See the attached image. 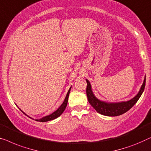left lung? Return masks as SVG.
Listing matches in <instances>:
<instances>
[{"label":"left lung","mask_w":151,"mask_h":151,"mask_svg":"<svg viewBox=\"0 0 151 151\" xmlns=\"http://www.w3.org/2000/svg\"><path fill=\"white\" fill-rule=\"evenodd\" d=\"M86 81L87 96H88L89 103L94 108L95 110L98 113L104 116H117L126 113L137 103V101H138L139 97L143 93L144 88H145L146 77L144 78L143 84L140 88L138 94L128 101L120 102V103H107V102L100 101L93 94L90 81L88 79H86Z\"/></svg>","instance_id":"1"}]
</instances>
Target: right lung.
<instances>
[{"mask_svg": "<svg viewBox=\"0 0 151 151\" xmlns=\"http://www.w3.org/2000/svg\"><path fill=\"white\" fill-rule=\"evenodd\" d=\"M70 90H71V87H70V88L69 89L68 92V93H67V95H66V96H65L64 101H63V103L61 104V105L58 108V109L56 110V111H54L52 114H50V115L44 116V117L40 118V119H36L35 120L36 121H38V122H47V121H50V120H54V119L58 118L59 116H60L61 115V114H62L63 112V111H64V110H65V107H66V106H67L68 101V96H69L70 92ZM21 111H22V110H21ZM23 113H24V112H23Z\"/></svg>", "mask_w": 151, "mask_h": 151, "instance_id": "1", "label": "right lung"}]
</instances>
